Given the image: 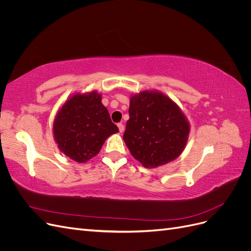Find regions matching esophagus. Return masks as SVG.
<instances>
[{
	"mask_svg": "<svg viewBox=\"0 0 251 251\" xmlns=\"http://www.w3.org/2000/svg\"><path fill=\"white\" fill-rule=\"evenodd\" d=\"M117 126H118V128H119V132L123 133L125 131V126L123 124H118Z\"/></svg>",
	"mask_w": 251,
	"mask_h": 251,
	"instance_id": "obj_1",
	"label": "esophagus"
}]
</instances>
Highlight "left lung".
Instances as JSON below:
<instances>
[{"instance_id":"obj_1","label":"left lung","mask_w":251,"mask_h":251,"mask_svg":"<svg viewBox=\"0 0 251 251\" xmlns=\"http://www.w3.org/2000/svg\"><path fill=\"white\" fill-rule=\"evenodd\" d=\"M124 140L135 159L151 169L169 163L183 151L189 126L168 96L141 92L130 101Z\"/></svg>"}]
</instances>
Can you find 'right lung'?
I'll use <instances>...</instances> for the list:
<instances>
[{"label": "right lung", "mask_w": 251, "mask_h": 251, "mask_svg": "<svg viewBox=\"0 0 251 251\" xmlns=\"http://www.w3.org/2000/svg\"><path fill=\"white\" fill-rule=\"evenodd\" d=\"M118 132L101 103V96L96 92L72 96L59 110L53 124L59 150L77 162H86L96 156L104 140Z\"/></svg>", "instance_id": "obj_1"}]
</instances>
